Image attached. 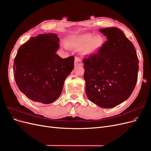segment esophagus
Wrapping results in <instances>:
<instances>
[{
	"mask_svg": "<svg viewBox=\"0 0 151 151\" xmlns=\"http://www.w3.org/2000/svg\"><path fill=\"white\" fill-rule=\"evenodd\" d=\"M74 65L75 67H79L82 65V62L81 60L79 57H75V61H74Z\"/></svg>",
	"mask_w": 151,
	"mask_h": 151,
	"instance_id": "obj_1",
	"label": "esophagus"
}]
</instances>
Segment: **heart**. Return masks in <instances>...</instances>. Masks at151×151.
I'll return each mask as SVG.
<instances>
[{"instance_id": "obj_1", "label": "heart", "mask_w": 151, "mask_h": 151, "mask_svg": "<svg viewBox=\"0 0 151 151\" xmlns=\"http://www.w3.org/2000/svg\"><path fill=\"white\" fill-rule=\"evenodd\" d=\"M103 43V38L100 35L93 36L92 34L80 35L73 38L69 45L75 48L81 50L84 56H91L98 52Z\"/></svg>"}]
</instances>
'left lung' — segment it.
I'll list each match as a JSON object with an SVG mask.
<instances>
[{"instance_id": "left-lung-1", "label": "left lung", "mask_w": 151, "mask_h": 151, "mask_svg": "<svg viewBox=\"0 0 151 151\" xmlns=\"http://www.w3.org/2000/svg\"><path fill=\"white\" fill-rule=\"evenodd\" d=\"M107 41L83 60L86 93L91 102L111 108L124 102L137 81L139 60L133 43L115 27L100 29Z\"/></svg>"}]
</instances>
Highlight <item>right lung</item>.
Returning <instances> with one entry per match:
<instances>
[{"label": "right lung", "mask_w": 151, "mask_h": 151, "mask_svg": "<svg viewBox=\"0 0 151 151\" xmlns=\"http://www.w3.org/2000/svg\"><path fill=\"white\" fill-rule=\"evenodd\" d=\"M59 42L55 33L40 34L18 50L13 65L15 81L32 101L50 104L57 100L74 67V57L62 58L56 53Z\"/></svg>", "instance_id": "add662e5"}]
</instances>
